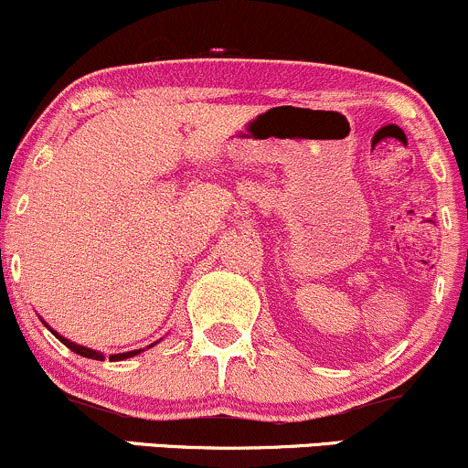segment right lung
<instances>
[{
	"label": "right lung",
	"instance_id": "right-lung-1",
	"mask_svg": "<svg viewBox=\"0 0 468 468\" xmlns=\"http://www.w3.org/2000/svg\"><path fill=\"white\" fill-rule=\"evenodd\" d=\"M50 331H53V328H50ZM53 335H58L61 342L66 344V346L70 348V351H75L77 356H81V357H90V359H104V356H101V353H97V351H90V348H86V346H80V344H75V342H70V340H66V337H61L59 333H55L53 331ZM137 353L140 351H128V353H120V356H111L109 359H112V362H115V359H126V357H133V356H137Z\"/></svg>",
	"mask_w": 468,
	"mask_h": 468
}]
</instances>
